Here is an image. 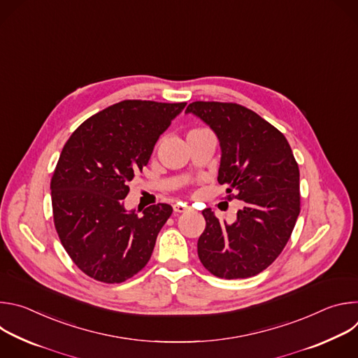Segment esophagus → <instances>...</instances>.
<instances>
[{
  "instance_id": "obj_1",
  "label": "esophagus",
  "mask_w": 358,
  "mask_h": 358,
  "mask_svg": "<svg viewBox=\"0 0 358 358\" xmlns=\"http://www.w3.org/2000/svg\"><path fill=\"white\" fill-rule=\"evenodd\" d=\"M173 208H174L176 213H180V214H181V213H189V211H191V207H189V206H185V203H182V202L174 203Z\"/></svg>"
}]
</instances>
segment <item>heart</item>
I'll return each mask as SVG.
<instances>
[{
  "instance_id": "obj_1",
  "label": "heart",
  "mask_w": 358,
  "mask_h": 358,
  "mask_svg": "<svg viewBox=\"0 0 358 358\" xmlns=\"http://www.w3.org/2000/svg\"><path fill=\"white\" fill-rule=\"evenodd\" d=\"M192 131H194V130H192Z\"/></svg>"
}]
</instances>
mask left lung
<instances>
[{
	"label": "left lung",
	"instance_id": "1",
	"mask_svg": "<svg viewBox=\"0 0 358 358\" xmlns=\"http://www.w3.org/2000/svg\"><path fill=\"white\" fill-rule=\"evenodd\" d=\"M185 113L208 124L221 145L218 182L242 207L232 224L202 211L201 264L213 275L245 279L265 271L286 246L300 213V174L286 137L255 112L221 101H192Z\"/></svg>",
	"mask_w": 358,
	"mask_h": 358
}]
</instances>
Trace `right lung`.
Returning <instances> with one entry per match:
<instances>
[{"mask_svg":"<svg viewBox=\"0 0 358 358\" xmlns=\"http://www.w3.org/2000/svg\"><path fill=\"white\" fill-rule=\"evenodd\" d=\"M185 105L123 100L83 122L64 145L50 180L54 222L71 259L87 276L122 283L147 265L173 208L157 203L138 215L123 199Z\"/></svg>","mask_w":358,"mask_h":358,"instance_id":"add662e5","label":"right lung"}]
</instances>
